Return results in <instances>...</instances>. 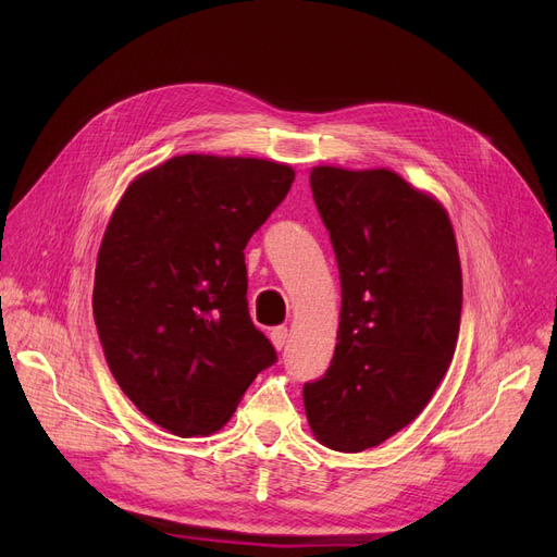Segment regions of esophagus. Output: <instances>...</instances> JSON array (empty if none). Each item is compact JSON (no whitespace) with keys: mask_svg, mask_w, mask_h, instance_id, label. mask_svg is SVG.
Returning a JSON list of instances; mask_svg holds the SVG:
<instances>
[{"mask_svg":"<svg viewBox=\"0 0 557 557\" xmlns=\"http://www.w3.org/2000/svg\"><path fill=\"white\" fill-rule=\"evenodd\" d=\"M286 338H288V330H286L284 325L273 327V330H271V341H273L275 349H282V347L286 345Z\"/></svg>","mask_w":557,"mask_h":557,"instance_id":"obj_1","label":"esophagus"}]
</instances>
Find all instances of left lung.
Returning a JSON list of instances; mask_svg holds the SVG:
<instances>
[{
  "label": "left lung",
  "instance_id": "8db88e82",
  "mask_svg": "<svg viewBox=\"0 0 557 557\" xmlns=\"http://www.w3.org/2000/svg\"><path fill=\"white\" fill-rule=\"evenodd\" d=\"M309 183L343 298L305 411L320 445L357 454L413 422L443 382L460 330L458 246L443 205L391 169L313 166Z\"/></svg>",
  "mask_w": 557,
  "mask_h": 557
}]
</instances>
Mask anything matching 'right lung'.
Returning <instances> with one entry per match:
<instances>
[{"label": "right lung", "instance_id": "right-lung-1", "mask_svg": "<svg viewBox=\"0 0 557 557\" xmlns=\"http://www.w3.org/2000/svg\"><path fill=\"white\" fill-rule=\"evenodd\" d=\"M294 178L271 160L187 153L141 173L110 216L99 341L126 397L169 433L219 431L277 361L248 313L244 248Z\"/></svg>", "mask_w": 557, "mask_h": 557}]
</instances>
